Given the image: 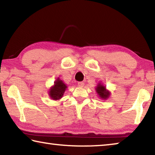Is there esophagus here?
<instances>
[{"instance_id":"obj_1","label":"esophagus","mask_w":155,"mask_h":155,"mask_svg":"<svg viewBox=\"0 0 155 155\" xmlns=\"http://www.w3.org/2000/svg\"><path fill=\"white\" fill-rule=\"evenodd\" d=\"M84 85H85V83H84L83 82H78V87H83Z\"/></svg>"}]
</instances>
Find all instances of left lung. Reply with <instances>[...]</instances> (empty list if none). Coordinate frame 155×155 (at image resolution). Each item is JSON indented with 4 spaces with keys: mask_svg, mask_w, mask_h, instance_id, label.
<instances>
[{
    "mask_svg": "<svg viewBox=\"0 0 155 155\" xmlns=\"http://www.w3.org/2000/svg\"><path fill=\"white\" fill-rule=\"evenodd\" d=\"M96 91L100 98L102 99L106 100L107 98H108L110 96L109 91L108 90H107L105 86L102 85L101 83L98 84V85L96 86Z\"/></svg>",
    "mask_w": 155,
    "mask_h": 155,
    "instance_id": "left-lung-1",
    "label": "left lung"
}]
</instances>
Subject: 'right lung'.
<instances>
[{"mask_svg": "<svg viewBox=\"0 0 155 155\" xmlns=\"http://www.w3.org/2000/svg\"><path fill=\"white\" fill-rule=\"evenodd\" d=\"M67 87V85L59 78H58L54 81V85L50 89L49 96L54 101L61 98Z\"/></svg>", "mask_w": 155, "mask_h": 155, "instance_id": "1", "label": "right lung"}]
</instances>
